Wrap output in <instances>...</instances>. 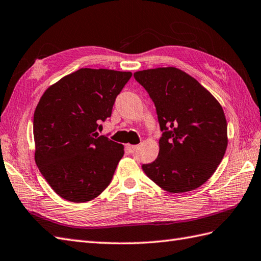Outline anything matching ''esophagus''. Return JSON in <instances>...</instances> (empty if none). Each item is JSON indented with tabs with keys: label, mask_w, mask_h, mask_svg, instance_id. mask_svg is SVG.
Returning <instances> with one entry per match:
<instances>
[{
	"label": "esophagus",
	"mask_w": 261,
	"mask_h": 261,
	"mask_svg": "<svg viewBox=\"0 0 261 261\" xmlns=\"http://www.w3.org/2000/svg\"><path fill=\"white\" fill-rule=\"evenodd\" d=\"M126 148H128V150L130 151L131 153L136 152L137 149L139 148V145H136V144H126Z\"/></svg>",
	"instance_id": "esophagus-1"
}]
</instances>
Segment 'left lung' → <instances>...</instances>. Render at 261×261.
Here are the masks:
<instances>
[{
  "label": "left lung",
  "mask_w": 261,
  "mask_h": 261,
  "mask_svg": "<svg viewBox=\"0 0 261 261\" xmlns=\"http://www.w3.org/2000/svg\"><path fill=\"white\" fill-rule=\"evenodd\" d=\"M133 75L152 99L163 132L158 158L142 170L168 192L197 189L215 173L226 153L222 107L195 77L173 66Z\"/></svg>",
  "instance_id": "1"
}]
</instances>
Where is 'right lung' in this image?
Here are the masks:
<instances>
[{"instance_id":"add662e5","label":"right lung","mask_w":261,"mask_h":261,"mask_svg":"<svg viewBox=\"0 0 261 261\" xmlns=\"http://www.w3.org/2000/svg\"><path fill=\"white\" fill-rule=\"evenodd\" d=\"M131 72L80 69L48 87L33 118L34 159L46 182L71 202H87L110 185L122 144L100 136Z\"/></svg>"}]
</instances>
